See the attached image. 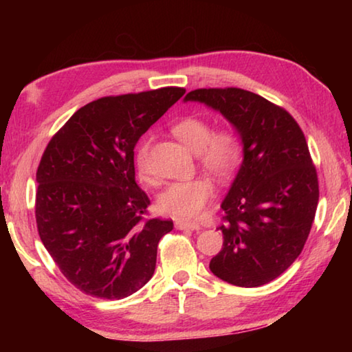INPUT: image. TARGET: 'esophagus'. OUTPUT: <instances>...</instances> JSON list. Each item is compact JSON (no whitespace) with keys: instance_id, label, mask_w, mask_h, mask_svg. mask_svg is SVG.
I'll return each instance as SVG.
<instances>
[{"instance_id":"esophagus-1","label":"esophagus","mask_w":352,"mask_h":352,"mask_svg":"<svg viewBox=\"0 0 352 352\" xmlns=\"http://www.w3.org/2000/svg\"><path fill=\"white\" fill-rule=\"evenodd\" d=\"M177 230H200V225L190 223V222H175Z\"/></svg>"}]
</instances>
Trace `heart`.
Instances as JSON below:
<instances>
[{
	"instance_id": "1",
	"label": "heart",
	"mask_w": 352,
	"mask_h": 352,
	"mask_svg": "<svg viewBox=\"0 0 352 352\" xmlns=\"http://www.w3.org/2000/svg\"><path fill=\"white\" fill-rule=\"evenodd\" d=\"M183 144L197 153L201 168L219 178H228L239 169L243 147L239 133L233 127L214 130L210 121L186 116L172 126ZM135 169L142 182H151L148 142L142 141L135 151ZM214 195V184L205 177L169 184L158 197V210L182 220L195 219Z\"/></svg>"
}]
</instances>
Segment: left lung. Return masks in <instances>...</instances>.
Listing matches in <instances>:
<instances>
[{
	"label": "left lung",
	"mask_w": 352,
	"mask_h": 352,
	"mask_svg": "<svg viewBox=\"0 0 352 352\" xmlns=\"http://www.w3.org/2000/svg\"><path fill=\"white\" fill-rule=\"evenodd\" d=\"M184 100L220 111L241 135L243 162L222 201L223 247L210 269L259 287L294 264L311 233L320 192L305 133L283 107L242 88H199Z\"/></svg>",
	"instance_id": "1"
}]
</instances>
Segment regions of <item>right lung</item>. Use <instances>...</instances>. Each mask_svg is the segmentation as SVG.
Returning <instances> with one entry per match:
<instances>
[{
  "instance_id": "obj_1",
  "label": "right lung",
  "mask_w": 352,
  "mask_h": 352,
  "mask_svg": "<svg viewBox=\"0 0 352 352\" xmlns=\"http://www.w3.org/2000/svg\"><path fill=\"white\" fill-rule=\"evenodd\" d=\"M184 88L105 96L83 105L52 136L37 169L35 220L63 276L87 295L121 300L152 278L157 247L174 222L144 219L135 146Z\"/></svg>"
}]
</instances>
